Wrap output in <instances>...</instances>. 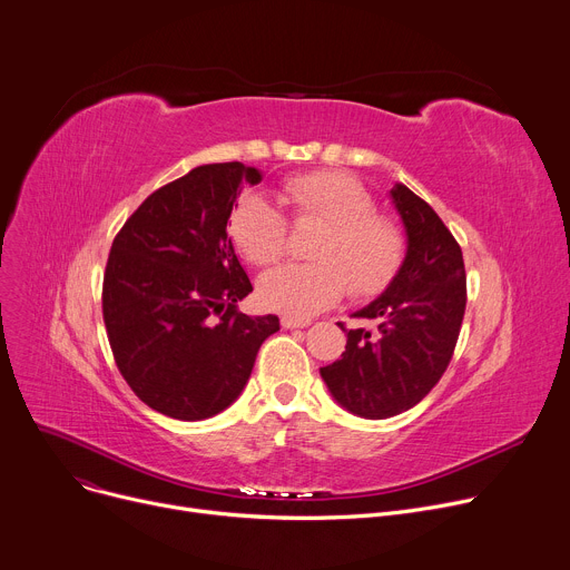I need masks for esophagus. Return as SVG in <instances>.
<instances>
[{"mask_svg":"<svg viewBox=\"0 0 570 570\" xmlns=\"http://www.w3.org/2000/svg\"><path fill=\"white\" fill-rule=\"evenodd\" d=\"M282 327H284V330H299V327H308V321H297V318L284 316V318H282Z\"/></svg>","mask_w":570,"mask_h":570,"instance_id":"obj_1","label":"esophagus"}]
</instances>
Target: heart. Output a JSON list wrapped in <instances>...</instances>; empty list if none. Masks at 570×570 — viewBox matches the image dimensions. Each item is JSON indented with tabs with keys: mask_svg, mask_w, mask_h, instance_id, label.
Segmentation results:
<instances>
[{
	"mask_svg": "<svg viewBox=\"0 0 570 570\" xmlns=\"http://www.w3.org/2000/svg\"><path fill=\"white\" fill-rule=\"evenodd\" d=\"M286 202L297 223L318 220L312 264H286L262 275L256 297L271 312L308 321L347 291L371 297L384 291L404 258L400 229L375 214L371 193L343 173H308L286 181ZM229 236L254 266H271L286 249V220L262 193L243 195L229 216Z\"/></svg>",
	"mask_w": 570,
	"mask_h": 570,
	"instance_id": "obj_1",
	"label": "heart"
}]
</instances>
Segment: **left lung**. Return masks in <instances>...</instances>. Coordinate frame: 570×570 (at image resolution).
<instances>
[{"mask_svg": "<svg viewBox=\"0 0 570 570\" xmlns=\"http://www.w3.org/2000/svg\"><path fill=\"white\" fill-rule=\"evenodd\" d=\"M389 197L402 220L406 252L391 284L356 318L332 366L321 368L332 397L358 419L382 421L419 404L445 373L465 312L461 247L432 206L395 184ZM343 327V325H341Z\"/></svg>", "mask_w": 570, "mask_h": 570, "instance_id": "obj_1", "label": "left lung"}]
</instances>
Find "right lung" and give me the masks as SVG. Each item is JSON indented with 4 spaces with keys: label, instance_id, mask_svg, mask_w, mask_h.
I'll return each instance as SVG.
<instances>
[{
    "label": "right lung",
    "instance_id": "add662e5",
    "mask_svg": "<svg viewBox=\"0 0 570 570\" xmlns=\"http://www.w3.org/2000/svg\"><path fill=\"white\" fill-rule=\"evenodd\" d=\"M262 179L238 161L193 168L154 190L111 245L101 291L109 343L131 391L164 416L225 411L279 330L273 314L236 308L252 284L227 236L243 186Z\"/></svg>",
    "mask_w": 570,
    "mask_h": 570
}]
</instances>
